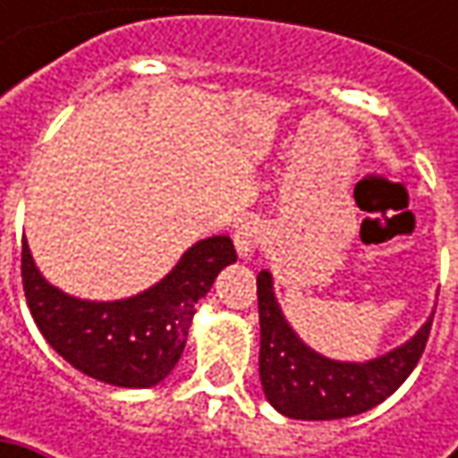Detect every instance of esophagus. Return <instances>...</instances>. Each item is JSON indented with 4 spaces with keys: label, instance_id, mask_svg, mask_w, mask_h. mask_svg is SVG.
<instances>
[{
    "label": "esophagus",
    "instance_id": "esophagus-1",
    "mask_svg": "<svg viewBox=\"0 0 458 458\" xmlns=\"http://www.w3.org/2000/svg\"><path fill=\"white\" fill-rule=\"evenodd\" d=\"M265 239V229L257 219H244L234 232V247H237L239 257H250L257 250V244Z\"/></svg>",
    "mask_w": 458,
    "mask_h": 458
}]
</instances>
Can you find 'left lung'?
I'll return each mask as SVG.
<instances>
[{
	"label": "left lung",
	"mask_w": 458,
	"mask_h": 458,
	"mask_svg": "<svg viewBox=\"0 0 458 458\" xmlns=\"http://www.w3.org/2000/svg\"><path fill=\"white\" fill-rule=\"evenodd\" d=\"M259 379L277 413L295 420H336L360 415L395 393L415 369L431 334L433 316L411 342L369 361L321 357L298 339L275 301L273 275H257Z\"/></svg>",
	"instance_id": "obj_1"
}]
</instances>
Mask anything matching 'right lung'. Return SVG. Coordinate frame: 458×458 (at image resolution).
I'll list each match as a JSON object with an SVG mask.
<instances>
[{"instance_id":"obj_1","label":"right lung","mask_w":458,"mask_h":458,"mask_svg":"<svg viewBox=\"0 0 458 458\" xmlns=\"http://www.w3.org/2000/svg\"><path fill=\"white\" fill-rule=\"evenodd\" d=\"M232 262H237L232 239H201L157 285L124 301L97 303L53 288L22 242V288L45 342L68 364L106 385L152 387L178 364L193 306Z\"/></svg>"}]
</instances>
